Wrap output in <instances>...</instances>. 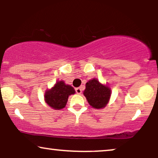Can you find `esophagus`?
<instances>
[{
  "label": "esophagus",
  "mask_w": 158,
  "mask_h": 158,
  "mask_svg": "<svg viewBox=\"0 0 158 158\" xmlns=\"http://www.w3.org/2000/svg\"><path fill=\"white\" fill-rule=\"evenodd\" d=\"M75 92H76L77 94H81L82 93L81 88H75Z\"/></svg>",
  "instance_id": "obj_1"
}]
</instances>
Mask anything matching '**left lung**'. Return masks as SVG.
Instances as JSON below:
<instances>
[{"label": "left lung", "instance_id": "obj_1", "mask_svg": "<svg viewBox=\"0 0 158 158\" xmlns=\"http://www.w3.org/2000/svg\"><path fill=\"white\" fill-rule=\"evenodd\" d=\"M83 94L92 107L101 109L109 102L111 90L107 86L101 85L98 80L94 78L86 83Z\"/></svg>", "mask_w": 158, "mask_h": 158}]
</instances>
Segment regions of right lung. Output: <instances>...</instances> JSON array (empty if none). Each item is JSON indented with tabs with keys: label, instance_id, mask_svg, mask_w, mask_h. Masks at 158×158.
Returning <instances> with one entry per match:
<instances>
[{
	"label": "right lung",
	"instance_id": "right-lung-1",
	"mask_svg": "<svg viewBox=\"0 0 158 158\" xmlns=\"http://www.w3.org/2000/svg\"><path fill=\"white\" fill-rule=\"evenodd\" d=\"M75 94V90L70 85H65L62 81H57L51 90L45 93V101L55 109H61L66 106L68 96Z\"/></svg>",
	"mask_w": 158,
	"mask_h": 158
}]
</instances>
